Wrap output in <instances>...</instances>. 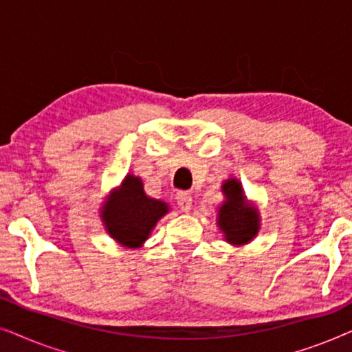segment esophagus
Masks as SVG:
<instances>
[{
  "label": "esophagus",
  "instance_id": "obj_1",
  "mask_svg": "<svg viewBox=\"0 0 352 352\" xmlns=\"http://www.w3.org/2000/svg\"><path fill=\"white\" fill-rule=\"evenodd\" d=\"M176 201L184 213H189V211L192 210V195L189 194V192H177Z\"/></svg>",
  "mask_w": 352,
  "mask_h": 352
}]
</instances>
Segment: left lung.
Returning a JSON list of instances; mask_svg holds the SVG:
<instances>
[{
    "label": "left lung",
    "mask_w": 352,
    "mask_h": 352,
    "mask_svg": "<svg viewBox=\"0 0 352 352\" xmlns=\"http://www.w3.org/2000/svg\"><path fill=\"white\" fill-rule=\"evenodd\" d=\"M226 201L218 210V226L224 232L226 242L245 245L256 237L259 230L258 208L248 204L242 184L230 177L223 184Z\"/></svg>",
    "instance_id": "1"
}]
</instances>
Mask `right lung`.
<instances>
[{"mask_svg":"<svg viewBox=\"0 0 352 352\" xmlns=\"http://www.w3.org/2000/svg\"><path fill=\"white\" fill-rule=\"evenodd\" d=\"M168 211L165 201L146 195L141 177L128 175L104 201L100 218L113 240L123 247L139 248Z\"/></svg>","mask_w":352,"mask_h":352,"instance_id":"1","label":"right lung"}]
</instances>
